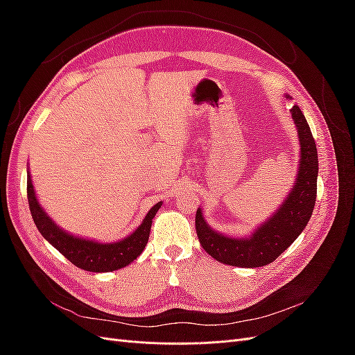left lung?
Listing matches in <instances>:
<instances>
[{"label":"left lung","mask_w":355,"mask_h":355,"mask_svg":"<svg viewBox=\"0 0 355 355\" xmlns=\"http://www.w3.org/2000/svg\"><path fill=\"white\" fill-rule=\"evenodd\" d=\"M290 99V96L286 94ZM297 130L300 155L295 184L271 218H268L247 237H231L214 231L198 207L196 230L198 240L218 262L241 268H257L274 262L288 249L306 227L317 198L318 154L313 133L297 105L290 110Z\"/></svg>","instance_id":"8db88e82"}]
</instances>
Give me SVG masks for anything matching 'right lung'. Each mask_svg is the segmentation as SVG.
Here are the masks:
<instances>
[{"label":"right lung","mask_w":355,"mask_h":355,"mask_svg":"<svg viewBox=\"0 0 355 355\" xmlns=\"http://www.w3.org/2000/svg\"><path fill=\"white\" fill-rule=\"evenodd\" d=\"M28 202L32 219H34L38 231L55 249H58L69 262L84 271L90 272H110L121 270L132 263L136 257L141 256L151 232L153 219L159 210L163 201L157 202L146 213L142 223L128 235V237L114 243H101L90 239L78 237L65 230L53 220L44 207L41 206L32 179L28 170Z\"/></svg>","instance_id":"right-lung-1"}]
</instances>
